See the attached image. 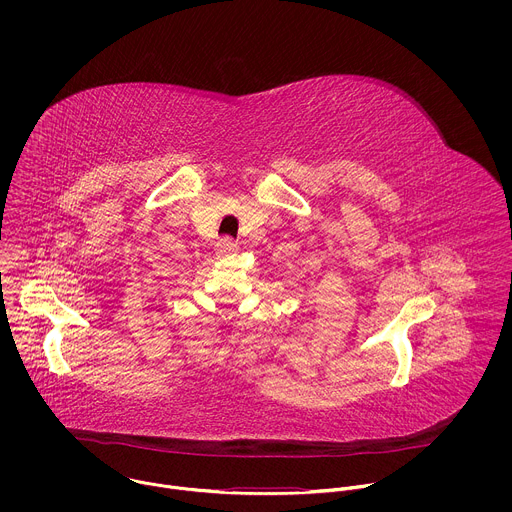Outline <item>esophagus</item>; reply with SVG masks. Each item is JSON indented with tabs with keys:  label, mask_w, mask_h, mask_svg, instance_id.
<instances>
[{
	"label": "esophagus",
	"mask_w": 512,
	"mask_h": 512,
	"mask_svg": "<svg viewBox=\"0 0 512 512\" xmlns=\"http://www.w3.org/2000/svg\"><path fill=\"white\" fill-rule=\"evenodd\" d=\"M217 254L219 256H226V254H230V252H234L236 248H238V242H234L232 238H220L219 242H217Z\"/></svg>",
	"instance_id": "1"
}]
</instances>
